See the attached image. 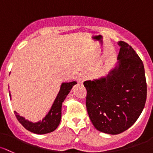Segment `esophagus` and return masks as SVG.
<instances>
[{"label":"esophagus","mask_w":153,"mask_h":153,"mask_svg":"<svg viewBox=\"0 0 153 153\" xmlns=\"http://www.w3.org/2000/svg\"><path fill=\"white\" fill-rule=\"evenodd\" d=\"M88 78H89V77H88V75H86V73H81V74H80L79 76H78V82L79 83H83V82H84L85 81H86Z\"/></svg>","instance_id":"34e87169"}]
</instances>
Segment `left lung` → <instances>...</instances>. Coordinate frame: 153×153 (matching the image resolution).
<instances>
[{
    "label": "left lung",
    "instance_id": "8db88e82",
    "mask_svg": "<svg viewBox=\"0 0 153 153\" xmlns=\"http://www.w3.org/2000/svg\"><path fill=\"white\" fill-rule=\"evenodd\" d=\"M119 64L106 78L83 83L89 117L97 131L119 134L136 123L147 100L142 61L127 42H119Z\"/></svg>",
    "mask_w": 153,
    "mask_h": 153
}]
</instances>
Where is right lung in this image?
I'll use <instances>...</instances> for the list:
<instances>
[{"label":"right lung","instance_id":"right-lung-1","mask_svg":"<svg viewBox=\"0 0 153 153\" xmlns=\"http://www.w3.org/2000/svg\"><path fill=\"white\" fill-rule=\"evenodd\" d=\"M76 83H77L75 81L62 83L61 86L60 91H59L49 113L42 121L33 123L28 120H25V118L20 117L17 112L14 111V114L19 123L21 124L25 129L33 133H36V134H45V133H51V132L55 131L57 127L59 126L61 121L62 102H64L72 86ZM9 96L11 97L10 93H9Z\"/></svg>","mask_w":153,"mask_h":153}]
</instances>
